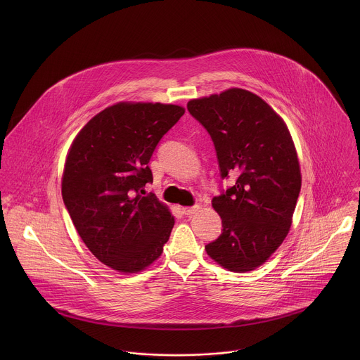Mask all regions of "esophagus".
<instances>
[{
    "label": "esophagus",
    "mask_w": 360,
    "mask_h": 360,
    "mask_svg": "<svg viewBox=\"0 0 360 360\" xmlns=\"http://www.w3.org/2000/svg\"><path fill=\"white\" fill-rule=\"evenodd\" d=\"M198 210H200V206H190V207H183V209H181L183 214H186V216L194 214V213H197Z\"/></svg>",
    "instance_id": "esophagus-1"
}]
</instances>
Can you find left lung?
Here are the masks:
<instances>
[{
	"mask_svg": "<svg viewBox=\"0 0 360 360\" xmlns=\"http://www.w3.org/2000/svg\"><path fill=\"white\" fill-rule=\"evenodd\" d=\"M187 109L209 133L220 177L236 173L212 206L221 217V234L205 245L224 269H257L287 237L301 191V170L284 120L257 94L230 89Z\"/></svg>",
	"mask_w": 360,
	"mask_h": 360,
	"instance_id": "8db88e82",
	"label": "left lung"
}]
</instances>
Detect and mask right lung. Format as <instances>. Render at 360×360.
I'll return each mask as SVG.
<instances>
[{"label":"right lung","mask_w":360,"mask_h":360,"mask_svg":"<svg viewBox=\"0 0 360 360\" xmlns=\"http://www.w3.org/2000/svg\"><path fill=\"white\" fill-rule=\"evenodd\" d=\"M184 115L172 103H119L96 115L66 158L62 198L83 243L103 264L137 273L160 257L174 219L146 184L160 139Z\"/></svg>","instance_id":"1"}]
</instances>
